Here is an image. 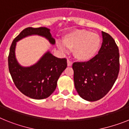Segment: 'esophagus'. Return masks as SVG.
<instances>
[{
	"label": "esophagus",
	"instance_id": "1",
	"mask_svg": "<svg viewBox=\"0 0 129 129\" xmlns=\"http://www.w3.org/2000/svg\"><path fill=\"white\" fill-rule=\"evenodd\" d=\"M67 65H68V67H71V66L72 65V61H71L69 59L67 60Z\"/></svg>",
	"mask_w": 129,
	"mask_h": 129
}]
</instances>
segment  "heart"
I'll use <instances>...</instances> for the list:
<instances>
[{
	"label": "heart",
	"mask_w": 129,
	"mask_h": 129,
	"mask_svg": "<svg viewBox=\"0 0 129 129\" xmlns=\"http://www.w3.org/2000/svg\"><path fill=\"white\" fill-rule=\"evenodd\" d=\"M64 46L67 49L73 50L74 57L80 61L87 62L96 56L101 46L102 39L96 33L86 29H76L64 36ZM58 48L62 51L66 48L60 44Z\"/></svg>",
	"instance_id": "obj_1"
}]
</instances>
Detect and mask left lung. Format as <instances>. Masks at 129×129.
<instances>
[{
  "label": "left lung",
  "instance_id": "left-lung-1",
  "mask_svg": "<svg viewBox=\"0 0 129 129\" xmlns=\"http://www.w3.org/2000/svg\"><path fill=\"white\" fill-rule=\"evenodd\" d=\"M102 47L98 54L87 62L72 64L74 86L85 100L95 102L111 89L119 72V53L113 38L102 31Z\"/></svg>",
  "mask_w": 129,
  "mask_h": 129
}]
</instances>
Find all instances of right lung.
I'll list each match as a JSON object with an SVG mask.
<instances>
[{"mask_svg": "<svg viewBox=\"0 0 129 129\" xmlns=\"http://www.w3.org/2000/svg\"><path fill=\"white\" fill-rule=\"evenodd\" d=\"M32 35L44 37L52 45L55 43L49 29L45 27L24 29L14 39L10 48L8 69L15 86L23 94L35 100H42L50 96L55 90L57 80L67 68V62L65 58H57L47 51L34 65L22 67L15 55L16 42Z\"/></svg>", "mask_w": 129, "mask_h": 129, "instance_id": "right-lung-1", "label": "right lung"}]
</instances>
